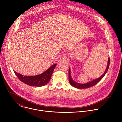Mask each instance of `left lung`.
<instances>
[{"mask_svg": "<svg viewBox=\"0 0 122 122\" xmlns=\"http://www.w3.org/2000/svg\"><path fill=\"white\" fill-rule=\"evenodd\" d=\"M109 64H110V58L109 57L108 58V64H107V68L106 69V71L105 72H104V73L100 77H99L97 79H95L91 82H89L88 83H86V84H79V83H77L76 82H75L72 78L71 76V72H70V68H69V73H68V75H69V83L70 84V85L76 87V88H78V89H84V88H89L91 86H94L95 85H96L97 83H98L103 77L104 76H105V75L106 74L108 70V68H109Z\"/></svg>", "mask_w": 122, "mask_h": 122, "instance_id": "left-lung-1", "label": "left lung"}]
</instances>
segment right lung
<instances>
[{"instance_id": "obj_1", "label": "right lung", "mask_w": 122, "mask_h": 122, "mask_svg": "<svg viewBox=\"0 0 122 122\" xmlns=\"http://www.w3.org/2000/svg\"><path fill=\"white\" fill-rule=\"evenodd\" d=\"M56 65V64L53 65L46 71L37 76H24L15 71L14 73L18 78L25 84L30 86L40 87L49 82Z\"/></svg>"}]
</instances>
